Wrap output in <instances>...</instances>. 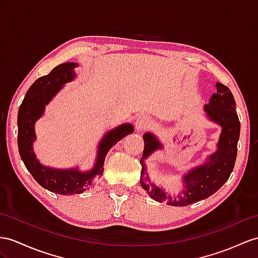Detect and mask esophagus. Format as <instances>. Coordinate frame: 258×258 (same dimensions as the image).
Instances as JSON below:
<instances>
[{"label": "esophagus", "instance_id": "1", "mask_svg": "<svg viewBox=\"0 0 258 258\" xmlns=\"http://www.w3.org/2000/svg\"><path fill=\"white\" fill-rule=\"evenodd\" d=\"M151 125V119L146 116V115H142V116H139L137 118L136 120V129L139 131H143V130H147L148 128H150Z\"/></svg>", "mask_w": 258, "mask_h": 258}]
</instances>
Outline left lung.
<instances>
[{"label":"left lung","mask_w":258,"mask_h":258,"mask_svg":"<svg viewBox=\"0 0 258 258\" xmlns=\"http://www.w3.org/2000/svg\"><path fill=\"white\" fill-rule=\"evenodd\" d=\"M217 92L212 94L209 104L204 106L205 114L210 121L221 127L217 150L207 156L202 165L190 168L183 175V189L177 195H171L163 187L150 179L147 173L146 160L155 151L163 149V144L152 133L143 135L144 150L140 163L142 165L140 183L151 198L159 203L174 207H184L210 197L230 177L233 171L240 139V120L235 110V100L227 86L216 83Z\"/></svg>","instance_id":"8db88e82"}]
</instances>
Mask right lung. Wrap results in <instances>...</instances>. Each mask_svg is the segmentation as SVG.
<instances>
[{"label": "right lung", "mask_w": 258, "mask_h": 258, "mask_svg": "<svg viewBox=\"0 0 258 258\" xmlns=\"http://www.w3.org/2000/svg\"><path fill=\"white\" fill-rule=\"evenodd\" d=\"M78 67L75 62H66L56 66L48 75L36 80L25 95L17 116L18 151L25 166L40 186L59 195L82 194L95 185V180L104 173V162L108 151L123 137L134 133L131 123H122L107 131L98 143L95 163L89 171H81L79 166L54 168L37 160L33 148L36 141L35 123L62 87L75 79L74 69Z\"/></svg>", "instance_id": "right-lung-1"}]
</instances>
